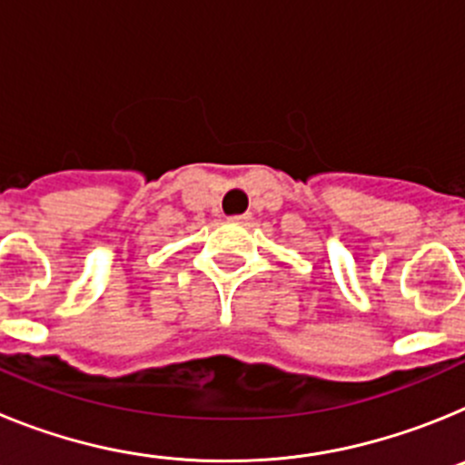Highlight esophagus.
Segmentation results:
<instances>
[{"mask_svg":"<svg viewBox=\"0 0 465 465\" xmlns=\"http://www.w3.org/2000/svg\"><path fill=\"white\" fill-rule=\"evenodd\" d=\"M230 221H235V223H246V221H249V213H237V216H230Z\"/></svg>","mask_w":465,"mask_h":465,"instance_id":"obj_1","label":"esophagus"}]
</instances>
